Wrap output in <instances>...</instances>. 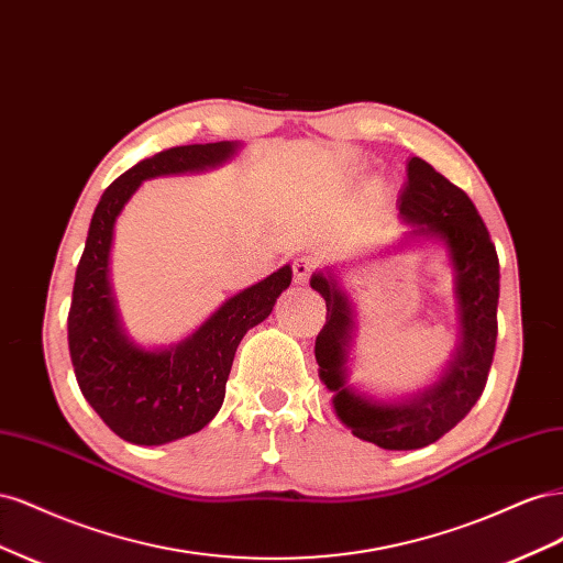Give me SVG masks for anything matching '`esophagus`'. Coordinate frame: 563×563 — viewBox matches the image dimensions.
<instances>
[{"label": "esophagus", "instance_id": "1", "mask_svg": "<svg viewBox=\"0 0 563 563\" xmlns=\"http://www.w3.org/2000/svg\"><path fill=\"white\" fill-rule=\"evenodd\" d=\"M312 269H314V263L310 258H296L294 261V279H296V284L308 282L310 275H312Z\"/></svg>", "mask_w": 563, "mask_h": 563}]
</instances>
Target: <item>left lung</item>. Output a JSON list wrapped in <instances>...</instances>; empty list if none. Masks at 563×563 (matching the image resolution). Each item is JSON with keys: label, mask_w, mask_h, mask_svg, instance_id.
I'll return each mask as SVG.
<instances>
[{"label": "left lung", "mask_w": 563, "mask_h": 563, "mask_svg": "<svg viewBox=\"0 0 563 563\" xmlns=\"http://www.w3.org/2000/svg\"><path fill=\"white\" fill-rule=\"evenodd\" d=\"M399 218L408 225L395 249L434 242L446 249L453 272L455 350L441 376L413 395L380 399L350 385V356L356 312L335 267L317 269L310 286L327 300V323L317 335L319 378L333 395L338 420L354 437L385 451L430 446L463 420L488 380L498 338L500 265L482 216L472 199L434 168L411 157L399 197Z\"/></svg>", "instance_id": "1"}]
</instances>
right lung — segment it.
<instances>
[{
  "mask_svg": "<svg viewBox=\"0 0 563 563\" xmlns=\"http://www.w3.org/2000/svg\"><path fill=\"white\" fill-rule=\"evenodd\" d=\"M242 143L220 141L157 152L119 176L93 211L77 265L67 343L84 399L108 428L139 446H162L199 432L220 411L234 352L249 329L269 317L294 269L284 265L228 298L187 338L145 347L126 333L110 282L114 223L143 180L201 174L234 159Z\"/></svg>",
  "mask_w": 563,
  "mask_h": 563,
  "instance_id": "obj_1",
  "label": "right lung"
}]
</instances>
